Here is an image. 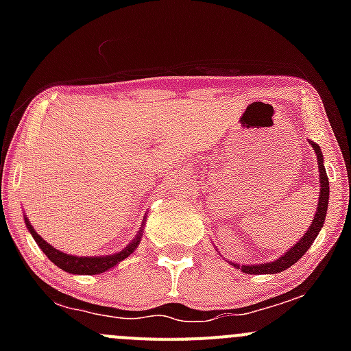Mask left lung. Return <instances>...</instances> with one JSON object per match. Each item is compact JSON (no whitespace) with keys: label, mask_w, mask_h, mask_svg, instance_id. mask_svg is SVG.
<instances>
[{"label":"left lung","mask_w":351,"mask_h":351,"mask_svg":"<svg viewBox=\"0 0 351 351\" xmlns=\"http://www.w3.org/2000/svg\"><path fill=\"white\" fill-rule=\"evenodd\" d=\"M311 146L313 149L316 151L317 156V166H319V202H317V210L314 214V221L313 224L309 226V229L306 231V234L302 236L299 243L293 244L289 251H285L278 260L270 261V263H260V265H243L239 267L238 263H232L236 268H241L243 274H250V275H267V274H280V271L287 270L289 267H292L293 263L302 258V254L313 246L314 239L317 238L319 234L321 228L324 224V219H326V212H328V200H329V182H328V175H326V169H324L323 165V153H321V147L317 146L316 143L311 141Z\"/></svg>","instance_id":"1"}]
</instances>
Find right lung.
I'll return each instance as SVG.
<instances>
[{"mask_svg": "<svg viewBox=\"0 0 351 351\" xmlns=\"http://www.w3.org/2000/svg\"><path fill=\"white\" fill-rule=\"evenodd\" d=\"M25 226L30 231L32 238L35 239V243L38 244L42 251L45 253V256L52 261L54 265H58L61 270L67 271V274H74V275H97V274H104V271L110 270L115 265H119L120 261L125 260L129 254L134 253V250L139 244L141 238H143V228H141L139 234L132 239V243L127 244L122 251L115 254H107V256H73V254H66L62 251L56 250L52 247L51 244L45 243L40 236L37 234V231L34 229V226L30 224L27 217H25Z\"/></svg>", "mask_w": 351, "mask_h": 351, "instance_id": "right-lung-1", "label": "right lung"}]
</instances>
